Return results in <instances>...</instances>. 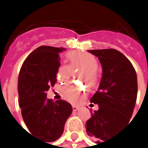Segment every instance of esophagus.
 Returning a JSON list of instances; mask_svg holds the SVG:
<instances>
[{"instance_id": "34e87169", "label": "esophagus", "mask_w": 148, "mask_h": 148, "mask_svg": "<svg viewBox=\"0 0 148 148\" xmlns=\"http://www.w3.org/2000/svg\"><path fill=\"white\" fill-rule=\"evenodd\" d=\"M72 108H73V110L74 111H77L79 110V106H76V105H73Z\"/></svg>"}]
</instances>
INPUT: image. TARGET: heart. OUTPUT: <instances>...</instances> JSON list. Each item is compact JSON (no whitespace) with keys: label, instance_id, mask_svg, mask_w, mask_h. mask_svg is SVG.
Returning <instances> with one entry per match:
<instances>
[{"label":"heart","instance_id":"1","mask_svg":"<svg viewBox=\"0 0 148 148\" xmlns=\"http://www.w3.org/2000/svg\"><path fill=\"white\" fill-rule=\"evenodd\" d=\"M69 59L70 66L62 65L56 71V79L61 83H66L72 75L73 69H83L85 74L82 75L83 79H88L89 84H94L97 80V68L98 61L91 54L82 51H74L69 54ZM63 98L71 103H78L86 95V90L85 86L67 84L62 89Z\"/></svg>","mask_w":148,"mask_h":148}]
</instances>
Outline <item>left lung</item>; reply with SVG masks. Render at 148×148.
Returning <instances> with one entry per match:
<instances>
[{
    "label": "left lung",
    "mask_w": 148,
    "mask_h": 148,
    "mask_svg": "<svg viewBox=\"0 0 148 148\" xmlns=\"http://www.w3.org/2000/svg\"><path fill=\"white\" fill-rule=\"evenodd\" d=\"M102 66L99 86L90 101L99 104L86 122V133L96 143L110 140L130 122L137 98V75L132 63L114 49H92Z\"/></svg>",
    "instance_id": "left-lung-1"
}]
</instances>
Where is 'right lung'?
<instances>
[{
  "instance_id": "add662e5",
  "label": "right lung",
  "mask_w": 148,
  "mask_h": 148,
  "mask_svg": "<svg viewBox=\"0 0 148 148\" xmlns=\"http://www.w3.org/2000/svg\"><path fill=\"white\" fill-rule=\"evenodd\" d=\"M64 50L51 46L37 48L25 60L18 74V104L23 120L32 135L47 142L61 137L73 110L69 103L62 99L53 102L46 93L56 83L59 54Z\"/></svg>"
}]
</instances>
